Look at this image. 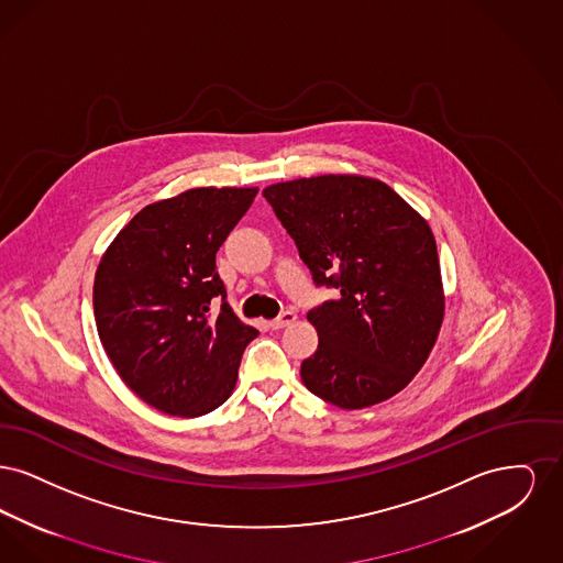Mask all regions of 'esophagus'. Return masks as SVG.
<instances>
[{
	"label": "esophagus",
	"instance_id": "34e87169",
	"mask_svg": "<svg viewBox=\"0 0 563 563\" xmlns=\"http://www.w3.org/2000/svg\"><path fill=\"white\" fill-rule=\"evenodd\" d=\"M297 317H295L294 310H285L283 314H278L274 321L268 322L269 329L272 331H276V329H283V327H287V324H291Z\"/></svg>",
	"mask_w": 563,
	"mask_h": 563
}]
</instances>
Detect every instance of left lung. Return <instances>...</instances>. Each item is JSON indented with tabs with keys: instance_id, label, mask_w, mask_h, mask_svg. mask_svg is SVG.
Here are the masks:
<instances>
[{
	"instance_id": "8db88e82",
	"label": "left lung",
	"mask_w": 563,
	"mask_h": 563,
	"mask_svg": "<svg viewBox=\"0 0 563 563\" xmlns=\"http://www.w3.org/2000/svg\"><path fill=\"white\" fill-rule=\"evenodd\" d=\"M317 287L338 289L308 312L319 349L301 382L322 401L363 409L420 372L443 321L429 223L386 184L321 175L264 189Z\"/></svg>"
}]
</instances>
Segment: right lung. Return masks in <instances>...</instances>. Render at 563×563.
<instances>
[{
	"mask_svg": "<svg viewBox=\"0 0 563 563\" xmlns=\"http://www.w3.org/2000/svg\"><path fill=\"white\" fill-rule=\"evenodd\" d=\"M255 196L257 188H196L154 202L97 269L92 306L109 361L136 397L168 416L196 418L225 402L260 333L234 314L214 269Z\"/></svg>",
	"mask_w": 563,
	"mask_h": 563,
	"instance_id": "obj_1",
	"label": "right lung"
}]
</instances>
